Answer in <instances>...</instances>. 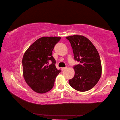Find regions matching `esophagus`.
<instances>
[{
  "label": "esophagus",
  "mask_w": 120,
  "mask_h": 120,
  "mask_svg": "<svg viewBox=\"0 0 120 120\" xmlns=\"http://www.w3.org/2000/svg\"><path fill=\"white\" fill-rule=\"evenodd\" d=\"M66 68H66V67H65V68H61V70H62V71H64V70H65Z\"/></svg>",
  "instance_id": "1"
}]
</instances>
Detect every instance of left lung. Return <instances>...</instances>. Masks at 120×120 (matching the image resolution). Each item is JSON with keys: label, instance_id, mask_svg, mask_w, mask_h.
Masks as SVG:
<instances>
[{"label": "left lung", "instance_id": "1", "mask_svg": "<svg viewBox=\"0 0 120 120\" xmlns=\"http://www.w3.org/2000/svg\"><path fill=\"white\" fill-rule=\"evenodd\" d=\"M66 38L71 45L74 60L80 63L74 66L75 74L69 80L70 85L79 91H88L97 83L101 75L99 53L85 37L74 35Z\"/></svg>", "mask_w": 120, "mask_h": 120}]
</instances>
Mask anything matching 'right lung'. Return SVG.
<instances>
[{
	"label": "right lung",
	"instance_id": "right-lung-1",
	"mask_svg": "<svg viewBox=\"0 0 120 120\" xmlns=\"http://www.w3.org/2000/svg\"><path fill=\"white\" fill-rule=\"evenodd\" d=\"M60 37H45L37 40L25 52L22 59L23 76L33 91L44 94L52 89L60 70L56 68L52 56ZM50 61L52 63L48 65Z\"/></svg>",
	"mask_w": 120,
	"mask_h": 120
}]
</instances>
